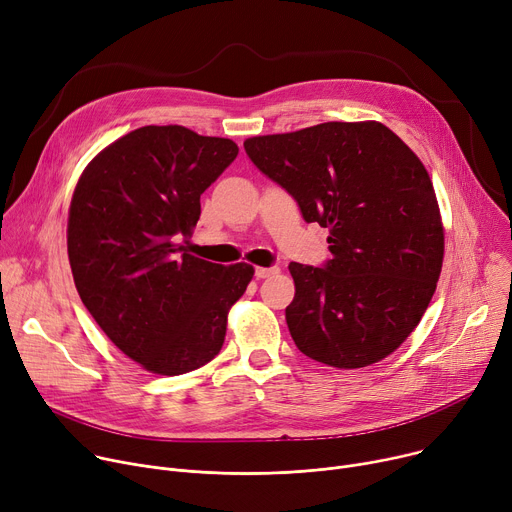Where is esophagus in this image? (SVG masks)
Listing matches in <instances>:
<instances>
[{
	"label": "esophagus",
	"mask_w": 512,
	"mask_h": 512,
	"mask_svg": "<svg viewBox=\"0 0 512 512\" xmlns=\"http://www.w3.org/2000/svg\"><path fill=\"white\" fill-rule=\"evenodd\" d=\"M279 272V266H268V268H264V266H258L256 268V279H268V277H272V274H277Z\"/></svg>",
	"instance_id": "obj_1"
}]
</instances>
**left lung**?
Returning <instances> with one entry per match:
<instances>
[{
	"label": "left lung",
	"instance_id": "1",
	"mask_svg": "<svg viewBox=\"0 0 512 512\" xmlns=\"http://www.w3.org/2000/svg\"><path fill=\"white\" fill-rule=\"evenodd\" d=\"M254 166L330 229L324 266L291 262L285 309L305 357L359 369L391 355L435 295L445 233L430 176L385 125L322 123L244 141Z\"/></svg>",
	"mask_w": 512,
	"mask_h": 512
}]
</instances>
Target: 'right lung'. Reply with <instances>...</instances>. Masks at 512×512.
<instances>
[{"label": "right lung", "mask_w": 512, "mask_h": 512, "mask_svg": "<svg viewBox=\"0 0 512 512\" xmlns=\"http://www.w3.org/2000/svg\"><path fill=\"white\" fill-rule=\"evenodd\" d=\"M231 139L141 127L110 143L73 190L67 254L75 289L104 334L157 375L213 361L227 311L254 277L184 252L201 194L238 155Z\"/></svg>", "instance_id": "add662e5"}]
</instances>
